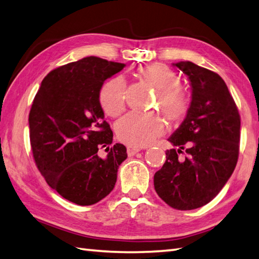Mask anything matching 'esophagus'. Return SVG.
<instances>
[{"instance_id": "1", "label": "esophagus", "mask_w": 259, "mask_h": 259, "mask_svg": "<svg viewBox=\"0 0 259 259\" xmlns=\"http://www.w3.org/2000/svg\"><path fill=\"white\" fill-rule=\"evenodd\" d=\"M141 151L140 147H135V146H127V154L128 156H133L136 153H139Z\"/></svg>"}]
</instances>
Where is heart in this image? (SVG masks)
I'll return each instance as SVG.
<instances>
[{"instance_id": "obj_1", "label": "heart", "mask_w": 259, "mask_h": 259, "mask_svg": "<svg viewBox=\"0 0 259 259\" xmlns=\"http://www.w3.org/2000/svg\"><path fill=\"white\" fill-rule=\"evenodd\" d=\"M140 77L157 90L156 107L169 122H180L185 116L189 102L180 86L176 74L163 64L143 66ZM102 110L112 117L125 111L126 83L122 77H114L102 86L99 95ZM118 139L131 146H146L164 133V122L157 114L130 113L116 125Z\"/></svg>"}]
</instances>
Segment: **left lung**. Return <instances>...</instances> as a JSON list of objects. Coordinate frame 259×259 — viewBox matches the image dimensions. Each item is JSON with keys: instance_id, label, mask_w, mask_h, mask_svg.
Returning a JSON list of instances; mask_svg holds the SVG:
<instances>
[{"instance_id": "left-lung-1", "label": "left lung", "mask_w": 259, "mask_h": 259, "mask_svg": "<svg viewBox=\"0 0 259 259\" xmlns=\"http://www.w3.org/2000/svg\"><path fill=\"white\" fill-rule=\"evenodd\" d=\"M173 65L191 82L192 102L185 119L168 139L180 148L166 151L163 167L154 175V187L170 207L191 210L216 197L236 167L240 116L217 73L188 61Z\"/></svg>"}]
</instances>
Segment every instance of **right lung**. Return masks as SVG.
Instances as JSON below:
<instances>
[{
  "label": "right lung",
  "mask_w": 259,
  "mask_h": 259,
  "mask_svg": "<svg viewBox=\"0 0 259 259\" xmlns=\"http://www.w3.org/2000/svg\"><path fill=\"white\" fill-rule=\"evenodd\" d=\"M124 66L84 57L50 72L34 97L28 115L34 160L49 185L76 205L106 197L127 157L123 144L112 145L99 100L103 83Z\"/></svg>",
  "instance_id": "right-lung-1"
}]
</instances>
